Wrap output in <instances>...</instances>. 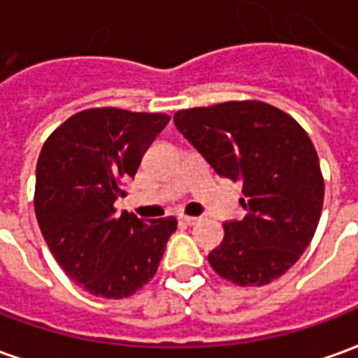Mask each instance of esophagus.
<instances>
[{
  "label": "esophagus",
  "mask_w": 358,
  "mask_h": 358,
  "mask_svg": "<svg viewBox=\"0 0 358 358\" xmlns=\"http://www.w3.org/2000/svg\"><path fill=\"white\" fill-rule=\"evenodd\" d=\"M180 220H182V222H184L186 226H194V224H197V222H199L201 218H199V217H187V215H184V217H180Z\"/></svg>",
  "instance_id": "1"
}]
</instances>
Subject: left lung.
Returning <instances> with one entry per match:
<instances>
[{"mask_svg":"<svg viewBox=\"0 0 358 358\" xmlns=\"http://www.w3.org/2000/svg\"><path fill=\"white\" fill-rule=\"evenodd\" d=\"M174 124L218 176L243 182L248 215L224 222V240L209 253L213 270L236 285H264L285 274L322 213L324 178L308 134L255 99L182 109Z\"/></svg>","mask_w":358,"mask_h":358,"instance_id":"obj_1","label":"left lung"}]
</instances>
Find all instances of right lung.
Here are the masks:
<instances>
[{
	"mask_svg": "<svg viewBox=\"0 0 358 358\" xmlns=\"http://www.w3.org/2000/svg\"><path fill=\"white\" fill-rule=\"evenodd\" d=\"M169 120L117 107L80 110L38 157L34 210L43 240L66 276L95 297L122 299L148 284L178 226L174 217L143 222L115 209Z\"/></svg>",
	"mask_w": 358,
	"mask_h": 358,
	"instance_id": "add662e5",
	"label": "right lung"
}]
</instances>
